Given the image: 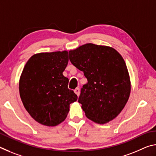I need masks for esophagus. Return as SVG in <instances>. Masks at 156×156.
<instances>
[{"label": "esophagus", "instance_id": "1", "mask_svg": "<svg viewBox=\"0 0 156 156\" xmlns=\"http://www.w3.org/2000/svg\"><path fill=\"white\" fill-rule=\"evenodd\" d=\"M74 92H75V94L77 95L78 96H80V89L79 88H76L75 90H74Z\"/></svg>", "mask_w": 156, "mask_h": 156}]
</instances>
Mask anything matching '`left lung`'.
<instances>
[{"mask_svg": "<svg viewBox=\"0 0 156 156\" xmlns=\"http://www.w3.org/2000/svg\"><path fill=\"white\" fill-rule=\"evenodd\" d=\"M73 65L83 72L88 83L78 102L89 120L105 124L122 112L131 92V81L122 56L108 46L87 43L69 51Z\"/></svg>", "mask_w": 156, "mask_h": 156, "instance_id": "obj_1", "label": "left lung"}]
</instances>
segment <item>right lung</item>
Wrapping results in <instances>:
<instances>
[{
  "mask_svg": "<svg viewBox=\"0 0 156 156\" xmlns=\"http://www.w3.org/2000/svg\"><path fill=\"white\" fill-rule=\"evenodd\" d=\"M67 51L39 53L25 65L19 80V92L25 109L36 122L54 126L67 118L69 105L78 96L69 89L62 74L68 64Z\"/></svg>",
  "mask_w": 156,
  "mask_h": 156,
  "instance_id": "right-lung-1",
  "label": "right lung"
}]
</instances>
